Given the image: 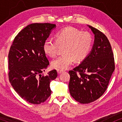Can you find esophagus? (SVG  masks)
<instances>
[{"label":"esophagus","instance_id":"obj_1","mask_svg":"<svg viewBox=\"0 0 122 122\" xmlns=\"http://www.w3.org/2000/svg\"><path fill=\"white\" fill-rule=\"evenodd\" d=\"M63 71V70H61V69H58L57 70V72H58V74H61V73Z\"/></svg>","mask_w":122,"mask_h":122}]
</instances>
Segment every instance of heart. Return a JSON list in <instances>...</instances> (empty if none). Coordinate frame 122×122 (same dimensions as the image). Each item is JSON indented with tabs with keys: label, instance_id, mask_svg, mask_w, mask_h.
Wrapping results in <instances>:
<instances>
[{
	"label": "heart",
	"instance_id": "1",
	"mask_svg": "<svg viewBox=\"0 0 122 122\" xmlns=\"http://www.w3.org/2000/svg\"><path fill=\"white\" fill-rule=\"evenodd\" d=\"M93 43L91 33L69 26L58 31L56 40L46 39L43 47L45 53L51 57L58 54L60 47H64L63 52L64 54L53 60L51 65L55 69H66L74 60L81 61L86 59L91 51Z\"/></svg>",
	"mask_w": 122,
	"mask_h": 122
}]
</instances>
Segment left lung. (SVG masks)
<instances>
[{
	"label": "left lung",
	"mask_w": 122,
	"mask_h": 122,
	"mask_svg": "<svg viewBox=\"0 0 122 122\" xmlns=\"http://www.w3.org/2000/svg\"><path fill=\"white\" fill-rule=\"evenodd\" d=\"M88 26L94 34L92 50L81 64L69 71L70 94L82 104L93 102L104 94L115 69L114 55L107 37Z\"/></svg>",
	"instance_id": "left-lung-1"
}]
</instances>
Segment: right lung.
Masks as SVG:
<instances>
[{
	"label": "right lung",
	"instance_id": "right-lung-1",
	"mask_svg": "<svg viewBox=\"0 0 122 122\" xmlns=\"http://www.w3.org/2000/svg\"><path fill=\"white\" fill-rule=\"evenodd\" d=\"M56 24L33 23L15 37L8 54V76L15 91L29 103L39 104L51 96L50 82L57 77L56 69L42 74L49 61L43 44Z\"/></svg>",
	"mask_w": 122,
	"mask_h": 122
}]
</instances>
